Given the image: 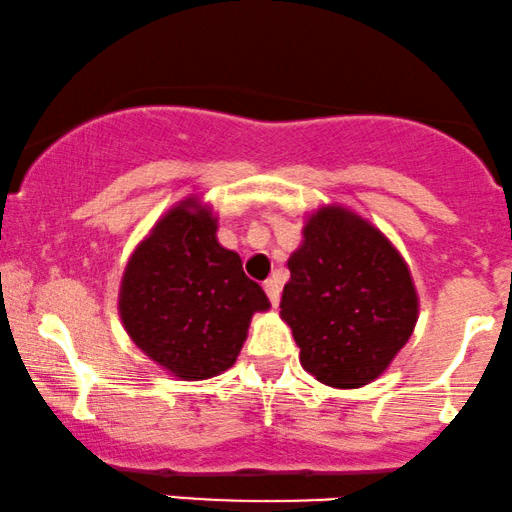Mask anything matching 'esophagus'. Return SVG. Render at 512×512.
<instances>
[{"label":"esophagus","instance_id":"34e87169","mask_svg":"<svg viewBox=\"0 0 512 512\" xmlns=\"http://www.w3.org/2000/svg\"><path fill=\"white\" fill-rule=\"evenodd\" d=\"M263 290H266L270 304L278 306V302H280V282L275 278H268L266 282H263Z\"/></svg>","mask_w":512,"mask_h":512}]
</instances>
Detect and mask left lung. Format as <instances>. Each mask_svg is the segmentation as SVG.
I'll return each instance as SVG.
<instances>
[{
  "mask_svg": "<svg viewBox=\"0 0 512 512\" xmlns=\"http://www.w3.org/2000/svg\"><path fill=\"white\" fill-rule=\"evenodd\" d=\"M302 234L287 261L280 316L316 381L362 388L388 369L417 326L410 268L386 234L342 206L318 208Z\"/></svg>",
  "mask_w": 512,
  "mask_h": 512,
  "instance_id": "1",
  "label": "left lung"
}]
</instances>
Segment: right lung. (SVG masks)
Instances as JSON below:
<instances>
[{
    "label": "right lung",
    "instance_id": "obj_1",
    "mask_svg": "<svg viewBox=\"0 0 512 512\" xmlns=\"http://www.w3.org/2000/svg\"><path fill=\"white\" fill-rule=\"evenodd\" d=\"M218 218L196 196L155 222L131 254L119 287L129 338L184 381L218 376L237 362L251 316L268 311L261 285L237 251L215 237Z\"/></svg>",
    "mask_w": 512,
    "mask_h": 512
}]
</instances>
